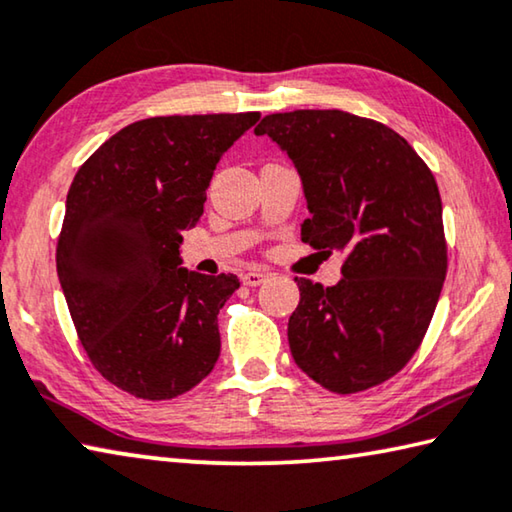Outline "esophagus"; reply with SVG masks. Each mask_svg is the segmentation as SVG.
Instances as JSON below:
<instances>
[{"instance_id":"esophagus-1","label":"esophagus","mask_w":512,"mask_h":512,"mask_svg":"<svg viewBox=\"0 0 512 512\" xmlns=\"http://www.w3.org/2000/svg\"><path fill=\"white\" fill-rule=\"evenodd\" d=\"M265 279H267V272L265 270H249V272L242 274V283H245V286H249V288L261 286Z\"/></svg>"}]
</instances>
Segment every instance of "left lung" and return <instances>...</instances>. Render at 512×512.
<instances>
[{
	"mask_svg": "<svg viewBox=\"0 0 512 512\" xmlns=\"http://www.w3.org/2000/svg\"><path fill=\"white\" fill-rule=\"evenodd\" d=\"M254 132L277 141L300 171L311 212L302 242L343 254L336 286L295 277V364L341 396L387 382L419 350L444 286L435 176L398 132L341 109L267 114Z\"/></svg>",
	"mask_w": 512,
	"mask_h": 512,
	"instance_id": "8db88e82",
	"label": "left lung"
}]
</instances>
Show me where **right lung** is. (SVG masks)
Masks as SVG:
<instances>
[{
    "label": "right lung",
    "mask_w": 512,
    "mask_h": 512,
    "mask_svg": "<svg viewBox=\"0 0 512 512\" xmlns=\"http://www.w3.org/2000/svg\"><path fill=\"white\" fill-rule=\"evenodd\" d=\"M261 114L153 116L109 137L73 178L57 274L86 357L109 384L169 400L217 364L235 274L180 267L215 167Z\"/></svg>",
    "instance_id": "add662e5"
}]
</instances>
